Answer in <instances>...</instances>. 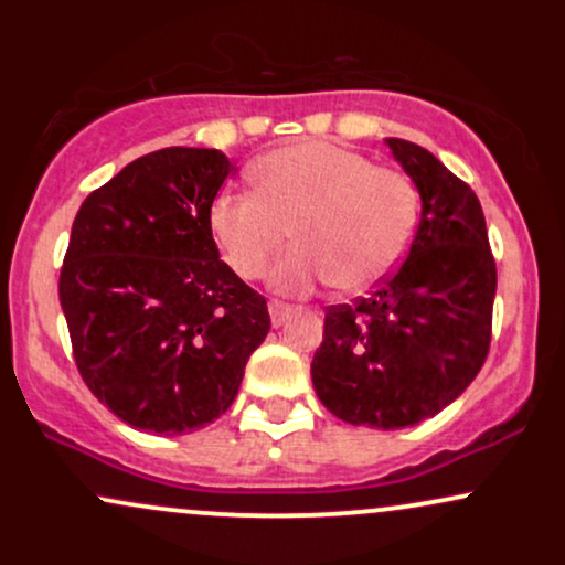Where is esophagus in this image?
I'll return each instance as SVG.
<instances>
[{
	"label": "esophagus",
	"instance_id": "obj_1",
	"mask_svg": "<svg viewBox=\"0 0 565 565\" xmlns=\"http://www.w3.org/2000/svg\"><path fill=\"white\" fill-rule=\"evenodd\" d=\"M268 313H270V323H274V327H284L289 316L295 313V308H291V305H287V302L274 300L268 305Z\"/></svg>",
	"mask_w": 565,
	"mask_h": 565
}]
</instances>
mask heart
I'll return each mask as SVG.
<instances>
[{
	"label": "heart",
	"mask_w": 565,
	"mask_h": 565,
	"mask_svg": "<svg viewBox=\"0 0 565 565\" xmlns=\"http://www.w3.org/2000/svg\"><path fill=\"white\" fill-rule=\"evenodd\" d=\"M257 193L225 191L210 231L238 276H260L295 228L300 246L276 263L270 287L305 295L319 284L359 295L377 287L406 255L417 228V188L364 153L332 142H295L252 164Z\"/></svg>",
	"instance_id": "b5f03b06"
}]
</instances>
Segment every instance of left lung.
Segmentation results:
<instances>
[{"instance_id":"left-lung-1","label":"left lung","mask_w":565,"mask_h":565,"mask_svg":"<svg viewBox=\"0 0 565 565\" xmlns=\"http://www.w3.org/2000/svg\"><path fill=\"white\" fill-rule=\"evenodd\" d=\"M385 146L423 201L417 233L372 295L327 310L310 377L334 417L401 430L436 417L481 372L497 265L472 188L417 142Z\"/></svg>"}]
</instances>
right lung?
<instances>
[{
  "mask_svg": "<svg viewBox=\"0 0 565 565\" xmlns=\"http://www.w3.org/2000/svg\"><path fill=\"white\" fill-rule=\"evenodd\" d=\"M215 148H161L84 199L61 270L82 380L121 423L183 436L228 412L270 329L265 297L220 260Z\"/></svg>",
  "mask_w": 565,
  "mask_h": 565,
  "instance_id": "obj_1",
  "label": "right lung"
}]
</instances>
